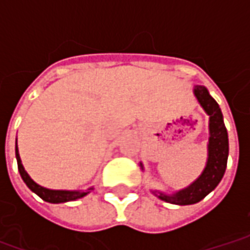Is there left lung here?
<instances>
[{"label":"left lung","instance_id":"obj_1","mask_svg":"<svg viewBox=\"0 0 250 250\" xmlns=\"http://www.w3.org/2000/svg\"><path fill=\"white\" fill-rule=\"evenodd\" d=\"M194 96L199 105L209 115V142H208V159L204 171L198 178L188 188L178 191L166 194L159 190H151L158 198L174 205H193L204 199L210 191H213L224 177L229 155V139L226 131L224 116L218 103L210 96L208 88L204 85H194ZM141 165L143 170V163Z\"/></svg>","mask_w":250,"mask_h":250}]
</instances>
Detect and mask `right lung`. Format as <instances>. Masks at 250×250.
<instances>
[{
    "label": "right lung",
    "instance_id": "1",
    "mask_svg": "<svg viewBox=\"0 0 250 250\" xmlns=\"http://www.w3.org/2000/svg\"><path fill=\"white\" fill-rule=\"evenodd\" d=\"M16 159H17V166H19L20 175H21L22 181L33 193L37 194L45 202L64 204V202H69V201H76V199L85 197L88 193H91V190H93V188H89L87 190H52V188H46L44 186H41V185L36 184L35 181L29 177V174L25 171L24 166L21 163L19 147H17V139H16Z\"/></svg>",
    "mask_w": 250,
    "mask_h": 250
}]
</instances>
